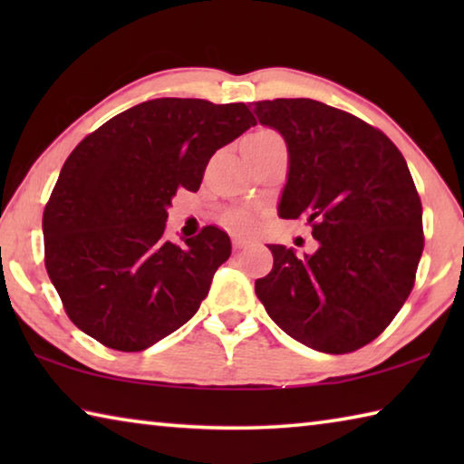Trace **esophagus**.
<instances>
[{"label": "esophagus", "mask_w": 464, "mask_h": 464, "mask_svg": "<svg viewBox=\"0 0 464 464\" xmlns=\"http://www.w3.org/2000/svg\"><path fill=\"white\" fill-rule=\"evenodd\" d=\"M247 239L246 237H233V247L235 249H243V247H246L247 246Z\"/></svg>", "instance_id": "obj_1"}]
</instances>
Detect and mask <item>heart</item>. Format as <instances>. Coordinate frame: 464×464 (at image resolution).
I'll return each instance as SVG.
<instances>
[{"mask_svg": "<svg viewBox=\"0 0 464 464\" xmlns=\"http://www.w3.org/2000/svg\"><path fill=\"white\" fill-rule=\"evenodd\" d=\"M249 137H264L266 139V137H276V135H274L272 130H257ZM227 221H229L233 229H239V231H249V229H254V225H256V218L249 213V210H233V213L227 217Z\"/></svg>", "mask_w": 464, "mask_h": 464, "instance_id": "1", "label": "heart"}]
</instances>
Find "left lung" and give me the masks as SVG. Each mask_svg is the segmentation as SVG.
Segmentation results:
<instances>
[{
  "label": "left lung",
  "instance_id": "left-lung-1",
  "mask_svg": "<svg viewBox=\"0 0 464 464\" xmlns=\"http://www.w3.org/2000/svg\"><path fill=\"white\" fill-rule=\"evenodd\" d=\"M254 114L288 149L278 217L307 218L315 254L268 246L274 266L256 295L274 324L325 354L382 334L410 296L423 251L421 202L392 140L309 98L256 102Z\"/></svg>",
  "mask_w": 464,
  "mask_h": 464
}]
</instances>
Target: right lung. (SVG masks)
I'll list each match as a JSON object with an SVG mask.
<instances>
[{
	"mask_svg": "<svg viewBox=\"0 0 464 464\" xmlns=\"http://www.w3.org/2000/svg\"><path fill=\"white\" fill-rule=\"evenodd\" d=\"M246 104L157 98L124 110L67 157L43 215L44 264L69 319L140 352L198 311L231 239L217 227L166 241L179 188L196 192L217 149L254 127Z\"/></svg>",
	"mask_w": 464,
	"mask_h": 464,
	"instance_id": "1",
	"label": "right lung"
}]
</instances>
